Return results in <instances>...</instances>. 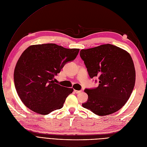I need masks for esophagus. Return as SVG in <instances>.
I'll return each instance as SVG.
<instances>
[{
  "instance_id": "obj_1",
  "label": "esophagus",
  "mask_w": 147,
  "mask_h": 147,
  "mask_svg": "<svg viewBox=\"0 0 147 147\" xmlns=\"http://www.w3.org/2000/svg\"><path fill=\"white\" fill-rule=\"evenodd\" d=\"M74 92L76 93V94H79L81 92H82L81 90H74Z\"/></svg>"
}]
</instances>
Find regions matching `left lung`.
I'll list each match as a JSON object with an SVG mask.
<instances>
[{
	"mask_svg": "<svg viewBox=\"0 0 147 147\" xmlns=\"http://www.w3.org/2000/svg\"><path fill=\"white\" fill-rule=\"evenodd\" d=\"M80 57L91 78L99 80L97 87L85 89L88 98L82 106L98 116L120 110L135 86V69L131 55L122 49L107 44L82 49Z\"/></svg>",
	"mask_w": 147,
	"mask_h": 147,
	"instance_id": "1",
	"label": "left lung"
}]
</instances>
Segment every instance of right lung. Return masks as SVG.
<instances>
[{"mask_svg": "<svg viewBox=\"0 0 147 147\" xmlns=\"http://www.w3.org/2000/svg\"><path fill=\"white\" fill-rule=\"evenodd\" d=\"M79 49H66L53 43L32 45L22 53L14 70L17 93L28 109L48 115L62 108L73 88L55 83V76L72 62Z\"/></svg>", "mask_w": 147, "mask_h": 147, "instance_id": "1", "label": "right lung"}]
</instances>
